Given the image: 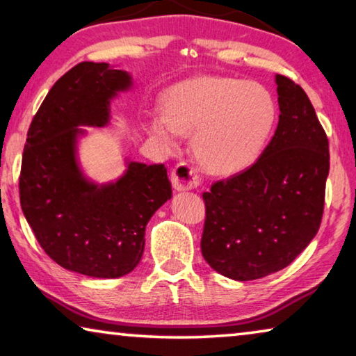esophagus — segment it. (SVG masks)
Here are the masks:
<instances>
[{"label":"esophagus","instance_id":"1","mask_svg":"<svg viewBox=\"0 0 356 356\" xmlns=\"http://www.w3.org/2000/svg\"><path fill=\"white\" fill-rule=\"evenodd\" d=\"M171 182L177 191H186L197 188V186L201 185L202 179L200 176V172H197L190 163L180 161V163L174 166V170L171 172Z\"/></svg>","mask_w":356,"mask_h":356}]
</instances>
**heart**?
Wrapping results in <instances>:
<instances>
[{
    "instance_id": "b5f03b06",
    "label": "heart",
    "mask_w": 356,
    "mask_h": 356,
    "mask_svg": "<svg viewBox=\"0 0 356 356\" xmlns=\"http://www.w3.org/2000/svg\"><path fill=\"white\" fill-rule=\"evenodd\" d=\"M276 114L273 95L262 84L204 75L168 89L161 113L149 118L147 127L170 150L180 135H191L193 152L209 172L234 174L261 155Z\"/></svg>"
}]
</instances>
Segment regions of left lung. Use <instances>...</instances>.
<instances>
[{
    "label": "left lung",
    "mask_w": 356,
    "mask_h": 356,
    "mask_svg": "<svg viewBox=\"0 0 356 356\" xmlns=\"http://www.w3.org/2000/svg\"><path fill=\"white\" fill-rule=\"evenodd\" d=\"M280 122L256 163L202 193L201 251L236 281L287 267L321 227L330 171L328 138L308 95L276 75Z\"/></svg>",
    "instance_id": "1"
}]
</instances>
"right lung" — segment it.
Instances as JSON below:
<instances>
[{
	"mask_svg": "<svg viewBox=\"0 0 356 356\" xmlns=\"http://www.w3.org/2000/svg\"><path fill=\"white\" fill-rule=\"evenodd\" d=\"M130 76L105 63H80L59 78L34 114L23 149L20 204L48 257L92 278H119L141 261L144 232L171 200L165 165L129 163L116 184L84 180L75 160L78 125H104L110 99Z\"/></svg>",
	"mask_w": 356,
	"mask_h": 356,
	"instance_id": "add662e5",
	"label": "right lung"
}]
</instances>
